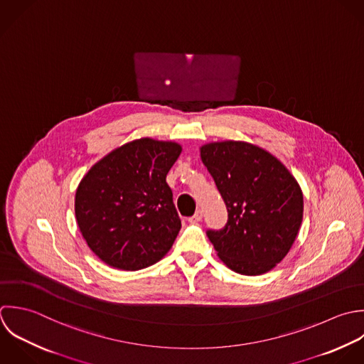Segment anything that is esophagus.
Returning a JSON list of instances; mask_svg holds the SVG:
<instances>
[{"instance_id": "1", "label": "esophagus", "mask_w": 364, "mask_h": 364, "mask_svg": "<svg viewBox=\"0 0 364 364\" xmlns=\"http://www.w3.org/2000/svg\"><path fill=\"white\" fill-rule=\"evenodd\" d=\"M201 220H203V211H201V210L196 211V214H194L193 217H190V218H188V221H190V223H200Z\"/></svg>"}]
</instances>
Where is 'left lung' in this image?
Masks as SVG:
<instances>
[{"mask_svg":"<svg viewBox=\"0 0 364 364\" xmlns=\"http://www.w3.org/2000/svg\"><path fill=\"white\" fill-rule=\"evenodd\" d=\"M201 160L228 211L221 230H207L218 257L242 275L271 271L289 252L302 224L299 184L277 157L244 141L205 144Z\"/></svg>","mask_w":364,"mask_h":364,"instance_id":"1","label":"left lung"}]
</instances>
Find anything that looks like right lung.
Segmentation results:
<instances>
[{
  "mask_svg": "<svg viewBox=\"0 0 364 364\" xmlns=\"http://www.w3.org/2000/svg\"><path fill=\"white\" fill-rule=\"evenodd\" d=\"M180 153L177 143L139 139L109 153L82 178L76 221L89 248L109 267L139 271L171 248L181 220L166 176Z\"/></svg>",
  "mask_w": 364,
  "mask_h": 364,
  "instance_id": "right-lung-1",
  "label": "right lung"
}]
</instances>
